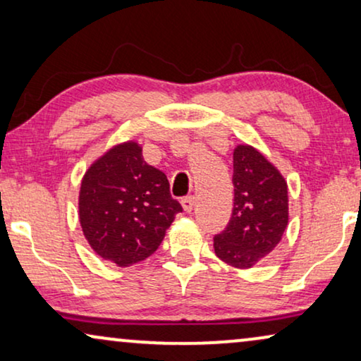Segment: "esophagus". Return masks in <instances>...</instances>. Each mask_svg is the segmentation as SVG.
<instances>
[{
	"label": "esophagus",
	"mask_w": 361,
	"mask_h": 361,
	"mask_svg": "<svg viewBox=\"0 0 361 361\" xmlns=\"http://www.w3.org/2000/svg\"><path fill=\"white\" fill-rule=\"evenodd\" d=\"M182 207H184L185 212H192L195 207V197L194 195H189V197H184L182 199Z\"/></svg>",
	"instance_id": "esophagus-1"
}]
</instances>
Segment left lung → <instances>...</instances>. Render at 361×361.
Listing matches in <instances>:
<instances>
[{
    "instance_id": "obj_1",
    "label": "left lung",
    "mask_w": 361,
    "mask_h": 361,
    "mask_svg": "<svg viewBox=\"0 0 361 361\" xmlns=\"http://www.w3.org/2000/svg\"><path fill=\"white\" fill-rule=\"evenodd\" d=\"M233 212L226 228L214 238L215 255L233 268L248 269L269 255L289 220L288 182L248 145L233 151Z\"/></svg>"
}]
</instances>
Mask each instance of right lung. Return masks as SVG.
Instances as JSON below:
<instances>
[{
    "label": "right lung",
    "mask_w": 361,
    "mask_h": 361,
    "mask_svg": "<svg viewBox=\"0 0 361 361\" xmlns=\"http://www.w3.org/2000/svg\"><path fill=\"white\" fill-rule=\"evenodd\" d=\"M179 212L166 174L142 159L136 141L113 146L82 179L78 219L83 235L100 258L121 268L154 253Z\"/></svg>",
    "instance_id": "add662e5"
}]
</instances>
